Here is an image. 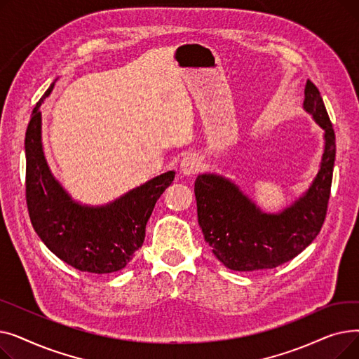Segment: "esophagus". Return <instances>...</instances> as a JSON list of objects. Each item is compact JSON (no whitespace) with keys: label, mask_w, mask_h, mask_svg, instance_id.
Returning a JSON list of instances; mask_svg holds the SVG:
<instances>
[{"label":"esophagus","mask_w":359,"mask_h":359,"mask_svg":"<svg viewBox=\"0 0 359 359\" xmlns=\"http://www.w3.org/2000/svg\"><path fill=\"white\" fill-rule=\"evenodd\" d=\"M201 167H202L201 158L198 156H195V154H187L180 161V172L183 175H187V176L198 173L199 170H201Z\"/></svg>","instance_id":"1"}]
</instances>
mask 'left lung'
<instances>
[{
    "instance_id": "1",
    "label": "left lung",
    "mask_w": 359,
    "mask_h": 359,
    "mask_svg": "<svg viewBox=\"0 0 359 359\" xmlns=\"http://www.w3.org/2000/svg\"><path fill=\"white\" fill-rule=\"evenodd\" d=\"M304 96V109L326 132V147L316 180L291 208L278 215L263 214L229 180L201 175L195 182L205 241L229 269H273L303 252L323 227L336 156L334 130L320 91L310 80Z\"/></svg>"
}]
</instances>
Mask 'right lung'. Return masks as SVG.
Listing matches in <instances>:
<instances>
[{
    "label": "right lung",
    "instance_id": "add662e5",
    "mask_svg": "<svg viewBox=\"0 0 359 359\" xmlns=\"http://www.w3.org/2000/svg\"><path fill=\"white\" fill-rule=\"evenodd\" d=\"M36 103L26 130V202L32 225L46 248L72 268L90 273L123 269L142 246L145 225L175 172L154 177L102 208L74 203L52 177L41 142Z\"/></svg>",
    "mask_w": 359,
    "mask_h": 359
}]
</instances>
